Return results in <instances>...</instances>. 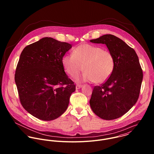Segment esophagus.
Segmentation results:
<instances>
[{"mask_svg": "<svg viewBox=\"0 0 154 154\" xmlns=\"http://www.w3.org/2000/svg\"><path fill=\"white\" fill-rule=\"evenodd\" d=\"M82 87V85H76V89H80Z\"/></svg>", "mask_w": 154, "mask_h": 154, "instance_id": "obj_1", "label": "esophagus"}]
</instances>
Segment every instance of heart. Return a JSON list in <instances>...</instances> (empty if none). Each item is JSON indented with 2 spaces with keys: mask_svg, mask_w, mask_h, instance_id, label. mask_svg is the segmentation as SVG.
<instances>
[{
  "mask_svg": "<svg viewBox=\"0 0 154 154\" xmlns=\"http://www.w3.org/2000/svg\"><path fill=\"white\" fill-rule=\"evenodd\" d=\"M66 73L75 77L83 69L82 75L76 78L78 82H94L102 84L107 81L115 68L112 53L101 47L83 44L76 47L72 54H65L62 60Z\"/></svg>",
  "mask_w": 154,
  "mask_h": 154,
  "instance_id": "b5f03b06",
  "label": "heart"
}]
</instances>
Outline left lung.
Masks as SVG:
<instances>
[{
	"label": "left lung",
	"mask_w": 154,
	"mask_h": 154,
	"mask_svg": "<svg viewBox=\"0 0 154 154\" xmlns=\"http://www.w3.org/2000/svg\"><path fill=\"white\" fill-rule=\"evenodd\" d=\"M90 42L106 44L115 59V68L109 79L94 88L91 108L103 119L119 118L129 111L139 98L143 79L139 58L133 48L113 35L106 34Z\"/></svg>",
	"instance_id": "obj_1"
}]
</instances>
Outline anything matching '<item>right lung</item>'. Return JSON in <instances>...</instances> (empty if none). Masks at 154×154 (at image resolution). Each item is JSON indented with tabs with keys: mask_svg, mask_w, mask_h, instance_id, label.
Returning <instances> with one entry per match:
<instances>
[{
	"mask_svg": "<svg viewBox=\"0 0 154 154\" xmlns=\"http://www.w3.org/2000/svg\"><path fill=\"white\" fill-rule=\"evenodd\" d=\"M71 48L72 44L44 37L22 50L15 81L22 107L38 119L54 120L68 107L76 87L62 60Z\"/></svg>",
	"mask_w": 154,
	"mask_h": 154,
	"instance_id": "add662e5",
	"label": "right lung"
}]
</instances>
